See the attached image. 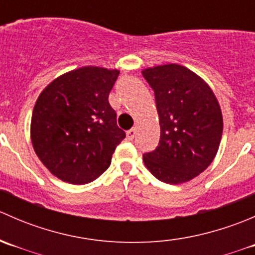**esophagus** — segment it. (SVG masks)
<instances>
[{
    "instance_id": "34e87169",
    "label": "esophagus",
    "mask_w": 255,
    "mask_h": 255,
    "mask_svg": "<svg viewBox=\"0 0 255 255\" xmlns=\"http://www.w3.org/2000/svg\"><path fill=\"white\" fill-rule=\"evenodd\" d=\"M135 135H137V128H132V129H129L127 132V138L129 140H132Z\"/></svg>"
}]
</instances>
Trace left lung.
Masks as SVG:
<instances>
[{"instance_id":"1","label":"left lung","mask_w":255,"mask_h":255,"mask_svg":"<svg viewBox=\"0 0 255 255\" xmlns=\"http://www.w3.org/2000/svg\"><path fill=\"white\" fill-rule=\"evenodd\" d=\"M155 95L160 139L143 161L160 181H190L212 163L222 138L221 107L199 75L177 64L142 71Z\"/></svg>"}]
</instances>
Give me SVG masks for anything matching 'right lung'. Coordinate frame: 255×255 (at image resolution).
I'll list each match as a JSON object with an SVG mask.
<instances>
[{
	"mask_svg": "<svg viewBox=\"0 0 255 255\" xmlns=\"http://www.w3.org/2000/svg\"><path fill=\"white\" fill-rule=\"evenodd\" d=\"M118 75V70L84 66L53 80L38 97L30 122L33 148L63 181H94L126 138L109 102Z\"/></svg>",
	"mask_w": 255,
	"mask_h": 255,
	"instance_id": "add662e5",
	"label": "right lung"
}]
</instances>
